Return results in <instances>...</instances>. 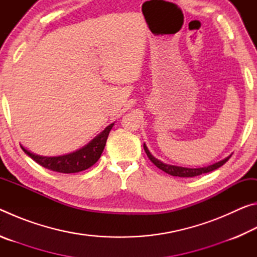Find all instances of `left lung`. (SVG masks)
I'll return each instance as SVG.
<instances>
[{
    "mask_svg": "<svg viewBox=\"0 0 257 257\" xmlns=\"http://www.w3.org/2000/svg\"><path fill=\"white\" fill-rule=\"evenodd\" d=\"M144 150L146 152L147 156H149V159L153 162L156 167L161 170L169 173V175H171L173 177H180V178H191V177H196L199 175H203V173H207V172H211L213 170H216L217 168L222 167V165L227 162V161L231 158V155H229L228 158H225L223 160L219 161V162H216L214 164H211V165H207V167H204V168H184V167H177V165H171V164H167V163H163L162 161L158 160L156 158H154L153 155L151 154V152L147 149V146L144 144Z\"/></svg>",
    "mask_w": 257,
    "mask_h": 257,
    "instance_id": "1",
    "label": "left lung"
}]
</instances>
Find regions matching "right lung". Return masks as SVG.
<instances>
[{"label":"right lung","instance_id":"obj_1","mask_svg":"<svg viewBox=\"0 0 257 257\" xmlns=\"http://www.w3.org/2000/svg\"><path fill=\"white\" fill-rule=\"evenodd\" d=\"M113 124L114 123L107 125L101 134H98L96 137L92 139L88 144L81 147L80 150H77L76 152H72V153H69L66 155L41 156L26 150L24 146H21V149H23L25 153L30 156L35 162L41 164L42 167L49 169V170L60 173L80 172L92 167V165L96 163L98 159L101 158L102 152L106 144L107 136L111 132Z\"/></svg>","mask_w":257,"mask_h":257}]
</instances>
